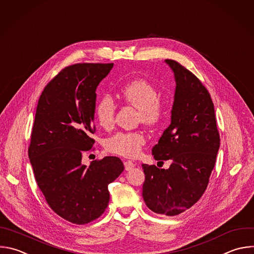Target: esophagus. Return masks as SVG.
<instances>
[{"instance_id":"obj_1","label":"esophagus","mask_w":254,"mask_h":254,"mask_svg":"<svg viewBox=\"0 0 254 254\" xmlns=\"http://www.w3.org/2000/svg\"><path fill=\"white\" fill-rule=\"evenodd\" d=\"M134 166H135V163L133 161H131V160H126L125 161V167H126L127 171L132 170Z\"/></svg>"}]
</instances>
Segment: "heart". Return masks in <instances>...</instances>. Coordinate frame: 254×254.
<instances>
[{"label":"heart","instance_id":"obj_1","mask_svg":"<svg viewBox=\"0 0 254 254\" xmlns=\"http://www.w3.org/2000/svg\"><path fill=\"white\" fill-rule=\"evenodd\" d=\"M121 97L138 111L139 120L143 124L153 125L159 121L161 117L159 95L149 81L138 78L127 82L121 90ZM115 112L116 105L110 96H105L98 102L95 111L96 120L103 128L109 129L113 127ZM144 142L145 137L141 132L119 131L106 140L105 146L112 153L131 157L139 153Z\"/></svg>","mask_w":254,"mask_h":254}]
</instances>
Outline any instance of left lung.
<instances>
[{
  "label": "left lung",
  "mask_w": 254,
  "mask_h": 254,
  "mask_svg": "<svg viewBox=\"0 0 254 254\" xmlns=\"http://www.w3.org/2000/svg\"><path fill=\"white\" fill-rule=\"evenodd\" d=\"M174 72L176 90L171 125L152 149L156 160L172 161L170 168L142 163V197L155 213L178 215L204 193L215 164L220 139L214 106L201 81L176 61L165 60Z\"/></svg>",
  "instance_id": "left-lung-1"
}]
</instances>
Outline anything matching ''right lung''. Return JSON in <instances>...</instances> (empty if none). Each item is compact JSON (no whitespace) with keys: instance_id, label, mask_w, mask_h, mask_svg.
I'll use <instances>...</instances> for the list:
<instances>
[{"instance_id":"obj_1","label":"right lung","mask_w":254,"mask_h":254,"mask_svg":"<svg viewBox=\"0 0 254 254\" xmlns=\"http://www.w3.org/2000/svg\"><path fill=\"white\" fill-rule=\"evenodd\" d=\"M114 64H76L46 86L37 106L29 147L36 182L50 207L64 219L86 224L99 218L110 201L109 185L124 172L117 156L88 167L81 154L95 140L97 88Z\"/></svg>"}]
</instances>
